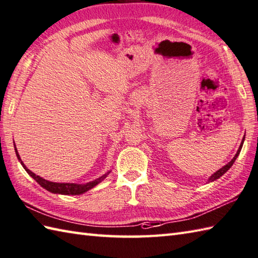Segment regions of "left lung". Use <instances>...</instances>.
I'll use <instances>...</instances> for the list:
<instances>
[{
	"label": "left lung",
	"instance_id": "8db88e82",
	"mask_svg": "<svg viewBox=\"0 0 258 258\" xmlns=\"http://www.w3.org/2000/svg\"><path fill=\"white\" fill-rule=\"evenodd\" d=\"M244 140H245V137H244V138H243V140H241V143H240V146H239V148H238L237 152H236V155L234 156V158H233L232 160H230V161L228 162V164H227V165H226V166H224L223 168H220V169H219V170H217V171H216V172H215V173H213V175L209 177V179H208V182H212V181H215V180H216V179H218V178H220V177H222V176L224 175V173H225L226 171H227V170L229 169V168H230V167H232V166H233V164H234V162H235L236 158H237V157H238V155H239V152H240V150H241V147H243V144H244Z\"/></svg>",
	"mask_w": 258,
	"mask_h": 258
}]
</instances>
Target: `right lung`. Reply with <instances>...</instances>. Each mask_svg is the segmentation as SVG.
<instances>
[{
	"mask_svg": "<svg viewBox=\"0 0 258 258\" xmlns=\"http://www.w3.org/2000/svg\"><path fill=\"white\" fill-rule=\"evenodd\" d=\"M14 148H15V154H17V157L19 161L21 162V165L25 169V171L29 173V175L33 178V179L39 183L41 187H43L46 190L50 191V192H53V194H61V195H81V194L86 192L88 190H90L94 186H97L98 183L101 182L104 178H106L109 172L111 171H108L107 173H104L101 177L97 178L96 180L90 181V182H87V183H72V182H53V181H49V180H45L44 178H42L38 175H35L34 172L31 171L30 169L26 168V166L23 164V161L21 160L20 158V155L18 152L17 147L14 145Z\"/></svg>",
	"mask_w": 258,
	"mask_h": 258,
	"instance_id": "obj_1",
	"label": "right lung"
}]
</instances>
